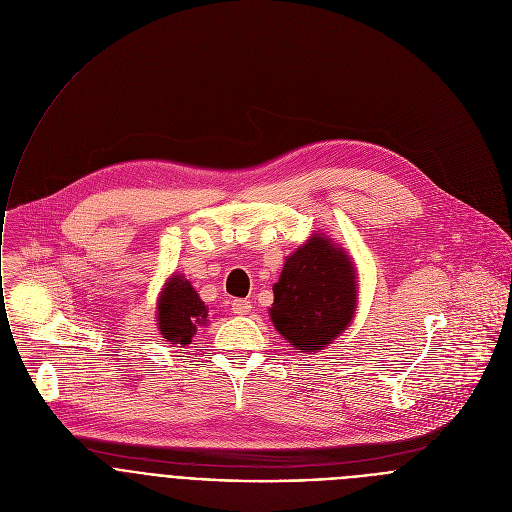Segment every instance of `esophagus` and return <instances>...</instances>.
I'll return each instance as SVG.
<instances>
[{
	"label": "esophagus",
	"instance_id": "1",
	"mask_svg": "<svg viewBox=\"0 0 512 512\" xmlns=\"http://www.w3.org/2000/svg\"><path fill=\"white\" fill-rule=\"evenodd\" d=\"M251 302L249 300H235L233 304H231V310H233V314H237V316H247L249 312H251Z\"/></svg>",
	"mask_w": 512,
	"mask_h": 512
}]
</instances>
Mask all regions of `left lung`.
Listing matches in <instances>:
<instances>
[{
    "mask_svg": "<svg viewBox=\"0 0 512 512\" xmlns=\"http://www.w3.org/2000/svg\"><path fill=\"white\" fill-rule=\"evenodd\" d=\"M358 273L350 253L316 231L287 255L273 285L269 318L275 330L300 352H320L354 320Z\"/></svg>",
    "mask_w": 512,
    "mask_h": 512,
    "instance_id": "1",
    "label": "left lung"
}]
</instances>
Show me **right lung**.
<instances>
[{
    "label": "right lung",
    "instance_id": "add662e5",
    "mask_svg": "<svg viewBox=\"0 0 512 512\" xmlns=\"http://www.w3.org/2000/svg\"><path fill=\"white\" fill-rule=\"evenodd\" d=\"M156 322L162 338L172 346H188L196 330L208 326V306H204L184 273L174 271L162 285L156 304Z\"/></svg>",
    "mask_w": 512,
    "mask_h": 512
}]
</instances>
